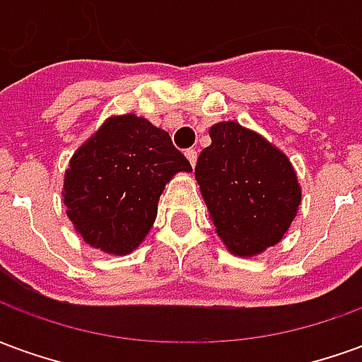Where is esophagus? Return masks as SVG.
Here are the masks:
<instances>
[{"label": "esophagus", "instance_id": "esophagus-1", "mask_svg": "<svg viewBox=\"0 0 362 362\" xmlns=\"http://www.w3.org/2000/svg\"><path fill=\"white\" fill-rule=\"evenodd\" d=\"M186 157H188L189 165L194 166V165H196V160H197V151L196 149H188V151H186Z\"/></svg>", "mask_w": 362, "mask_h": 362}]
</instances>
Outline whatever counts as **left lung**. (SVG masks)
I'll use <instances>...</instances> for the list:
<instances>
[{"label":"left lung","instance_id":"1","mask_svg":"<svg viewBox=\"0 0 362 362\" xmlns=\"http://www.w3.org/2000/svg\"><path fill=\"white\" fill-rule=\"evenodd\" d=\"M196 180L217 235L236 256L250 258L277 244L300 205V186L287 155L236 122L209 129Z\"/></svg>","mask_w":362,"mask_h":362}]
</instances>
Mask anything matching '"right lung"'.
<instances>
[{
    "mask_svg": "<svg viewBox=\"0 0 362 362\" xmlns=\"http://www.w3.org/2000/svg\"><path fill=\"white\" fill-rule=\"evenodd\" d=\"M189 170L188 158L160 127L135 114L112 116L69 160L67 217L93 248L129 254L153 227L166 182Z\"/></svg>",
    "mask_w": 362,
    "mask_h": 362,
    "instance_id": "obj_1",
    "label": "right lung"
}]
</instances>
